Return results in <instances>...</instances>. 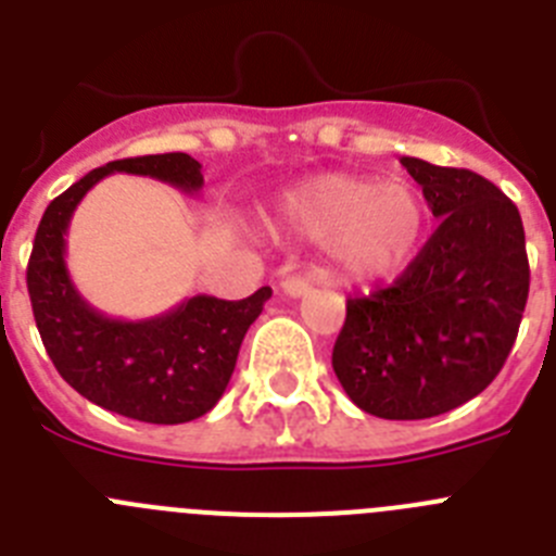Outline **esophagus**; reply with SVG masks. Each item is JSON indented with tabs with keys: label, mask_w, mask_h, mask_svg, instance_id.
Listing matches in <instances>:
<instances>
[{
	"label": "esophagus",
	"mask_w": 556,
	"mask_h": 556,
	"mask_svg": "<svg viewBox=\"0 0 556 556\" xmlns=\"http://www.w3.org/2000/svg\"><path fill=\"white\" fill-rule=\"evenodd\" d=\"M281 289L283 294H289V298H303V294L312 289V281L303 278V275H289V278H283L281 281Z\"/></svg>",
	"instance_id": "1"
}]
</instances>
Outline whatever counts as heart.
Returning <instances> with one entry per match:
<instances>
[{
  "mask_svg": "<svg viewBox=\"0 0 556 556\" xmlns=\"http://www.w3.org/2000/svg\"><path fill=\"white\" fill-rule=\"evenodd\" d=\"M292 230L328 242L348 281H384L415 262L426 236V205L412 186L365 175H317L281 200Z\"/></svg>",
  "mask_w": 556,
  "mask_h": 556,
  "instance_id": "heart-1",
  "label": "heart"
}]
</instances>
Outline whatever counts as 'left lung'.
I'll return each mask as SVG.
<instances>
[{
    "instance_id": "obj_1",
    "label": "left lung",
    "mask_w": 556,
    "mask_h": 556,
    "mask_svg": "<svg viewBox=\"0 0 556 556\" xmlns=\"http://www.w3.org/2000/svg\"><path fill=\"white\" fill-rule=\"evenodd\" d=\"M401 164L440 225L392 287L348 301L331 365L362 412L424 420L498 376L527 308L529 258L518 208L498 186L470 169Z\"/></svg>"
}]
</instances>
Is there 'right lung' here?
Instances as JSON below:
<instances>
[{"label":"right lung","instance_id":"right-lung-1","mask_svg":"<svg viewBox=\"0 0 556 556\" xmlns=\"http://www.w3.org/2000/svg\"><path fill=\"white\" fill-rule=\"evenodd\" d=\"M164 180L186 194L203 189V166L186 152L122 159L91 169L43 211L27 264V292L52 365L91 404L141 424L175 426L217 406L236 356L273 289L244 301L186 298L150 320H116L83 301L66 269V230L77 203L105 175Z\"/></svg>","mask_w":556,"mask_h":556}]
</instances>
